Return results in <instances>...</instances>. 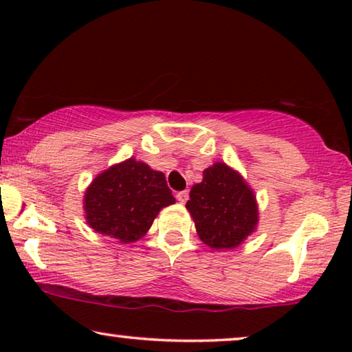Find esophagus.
I'll return each mask as SVG.
<instances>
[{"label": "esophagus", "instance_id": "34e87169", "mask_svg": "<svg viewBox=\"0 0 352 352\" xmlns=\"http://www.w3.org/2000/svg\"><path fill=\"white\" fill-rule=\"evenodd\" d=\"M176 199L179 200L181 204H186L187 199H189V192H187V190H181V192H177V194H176Z\"/></svg>", "mask_w": 352, "mask_h": 352}]
</instances>
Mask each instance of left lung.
I'll list each match as a JSON object with an SVG mask.
<instances>
[{
  "instance_id": "obj_1",
  "label": "left lung",
  "mask_w": 352,
  "mask_h": 352,
  "mask_svg": "<svg viewBox=\"0 0 352 352\" xmlns=\"http://www.w3.org/2000/svg\"><path fill=\"white\" fill-rule=\"evenodd\" d=\"M186 208L195 221L201 242L211 248L239 247L258 223L254 195L239 173L214 163L204 171V181L190 189Z\"/></svg>"
}]
</instances>
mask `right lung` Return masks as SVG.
Instances as JSON below:
<instances>
[{"label": "right lung", "instance_id": "right-lung-1", "mask_svg": "<svg viewBox=\"0 0 352 352\" xmlns=\"http://www.w3.org/2000/svg\"><path fill=\"white\" fill-rule=\"evenodd\" d=\"M175 201L163 173L129 158L100 173L88 187L86 221L96 232L131 243L151 229L163 206Z\"/></svg>", "mask_w": 352, "mask_h": 352}]
</instances>
